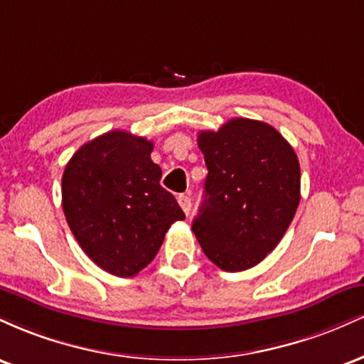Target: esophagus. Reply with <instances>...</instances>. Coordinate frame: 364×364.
<instances>
[{"label":"esophagus","instance_id":"obj_1","mask_svg":"<svg viewBox=\"0 0 364 364\" xmlns=\"http://www.w3.org/2000/svg\"><path fill=\"white\" fill-rule=\"evenodd\" d=\"M178 203L181 205L183 212H185L186 215L190 214V210H191V198H190V196H188V195H178Z\"/></svg>","mask_w":364,"mask_h":364}]
</instances>
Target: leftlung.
<instances>
[{
	"mask_svg": "<svg viewBox=\"0 0 364 364\" xmlns=\"http://www.w3.org/2000/svg\"><path fill=\"white\" fill-rule=\"evenodd\" d=\"M198 147L208 174L191 229L219 269H252L279 245L299 205L298 156L274 127L246 118L200 132Z\"/></svg>",
	"mask_w": 364,
	"mask_h": 364,
	"instance_id": "obj_1",
	"label": "left lung"
}]
</instances>
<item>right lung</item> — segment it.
<instances>
[{
  "label": "right lung",
  "mask_w": 364,
  "mask_h": 364,
  "mask_svg": "<svg viewBox=\"0 0 364 364\" xmlns=\"http://www.w3.org/2000/svg\"><path fill=\"white\" fill-rule=\"evenodd\" d=\"M154 144L128 132H107L82 145L63 173V210L92 262L133 277L156 258L171 224L185 219L161 186L150 159Z\"/></svg>",
  "instance_id": "add662e5"
}]
</instances>
